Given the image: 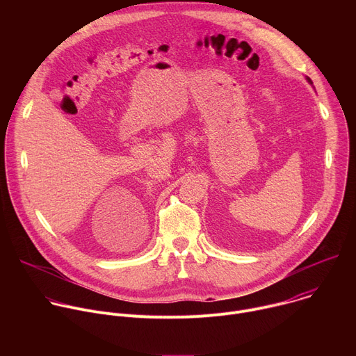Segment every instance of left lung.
I'll list each match as a JSON object with an SVG mask.
<instances>
[{
    "label": "left lung",
    "instance_id": "obj_1",
    "mask_svg": "<svg viewBox=\"0 0 356 356\" xmlns=\"http://www.w3.org/2000/svg\"><path fill=\"white\" fill-rule=\"evenodd\" d=\"M306 79H307V81H309V83H310V84H313V81H312V80H310V77H306Z\"/></svg>",
    "mask_w": 356,
    "mask_h": 356
}]
</instances>
